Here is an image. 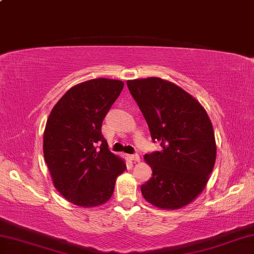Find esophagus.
Masks as SVG:
<instances>
[{"mask_svg": "<svg viewBox=\"0 0 254 254\" xmlns=\"http://www.w3.org/2000/svg\"><path fill=\"white\" fill-rule=\"evenodd\" d=\"M128 158H130V160L134 161V162H139L140 161V156H139V154H131V156H128Z\"/></svg>", "mask_w": 254, "mask_h": 254, "instance_id": "34e87169", "label": "esophagus"}]
</instances>
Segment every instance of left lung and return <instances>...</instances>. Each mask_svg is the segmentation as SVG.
I'll use <instances>...</instances> for the list:
<instances>
[{
	"label": "left lung",
	"mask_w": 254,
	"mask_h": 254,
	"mask_svg": "<svg viewBox=\"0 0 254 254\" xmlns=\"http://www.w3.org/2000/svg\"><path fill=\"white\" fill-rule=\"evenodd\" d=\"M162 150L145 154L152 177L141 186L144 199L161 209L183 208L204 190L216 160L212 122L200 103L169 80L127 81Z\"/></svg>",
	"instance_id": "8db88e82"
}]
</instances>
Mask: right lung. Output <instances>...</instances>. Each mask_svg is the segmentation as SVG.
<instances>
[{"label":"right lung","instance_id":"add662e5","mask_svg":"<svg viewBox=\"0 0 254 254\" xmlns=\"http://www.w3.org/2000/svg\"><path fill=\"white\" fill-rule=\"evenodd\" d=\"M122 80L96 78L77 84L51 110L44 156L56 189L80 207L105 204L126 161L109 150L102 122L123 89ZM100 150L96 151V147Z\"/></svg>","mask_w":254,"mask_h":254}]
</instances>
